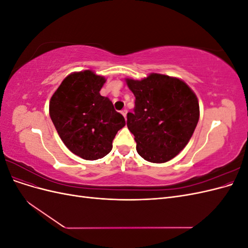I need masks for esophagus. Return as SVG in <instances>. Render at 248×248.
<instances>
[{
    "mask_svg": "<svg viewBox=\"0 0 248 248\" xmlns=\"http://www.w3.org/2000/svg\"><path fill=\"white\" fill-rule=\"evenodd\" d=\"M121 114L124 116V118H126V116H127V109L124 108V109L121 111Z\"/></svg>",
    "mask_w": 248,
    "mask_h": 248,
    "instance_id": "esophagus-1",
    "label": "esophagus"
}]
</instances>
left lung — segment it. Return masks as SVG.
<instances>
[{
  "label": "left lung",
  "mask_w": 248,
  "mask_h": 248,
  "mask_svg": "<svg viewBox=\"0 0 248 248\" xmlns=\"http://www.w3.org/2000/svg\"><path fill=\"white\" fill-rule=\"evenodd\" d=\"M125 80L136 97L133 112L127 114V127L138 153L153 163L172 159L188 144L198 125L196 93L182 79L160 73Z\"/></svg>",
  "instance_id": "1"
}]
</instances>
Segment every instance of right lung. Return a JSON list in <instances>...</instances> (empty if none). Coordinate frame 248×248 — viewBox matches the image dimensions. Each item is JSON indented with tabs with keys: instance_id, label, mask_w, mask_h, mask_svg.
<instances>
[{
	"instance_id": "1",
	"label": "right lung",
	"mask_w": 248,
	"mask_h": 248,
	"mask_svg": "<svg viewBox=\"0 0 248 248\" xmlns=\"http://www.w3.org/2000/svg\"><path fill=\"white\" fill-rule=\"evenodd\" d=\"M106 81L92 70L72 72L49 101V116L64 145L86 160L108 155L126 124L111 101L99 93Z\"/></svg>"
}]
</instances>
